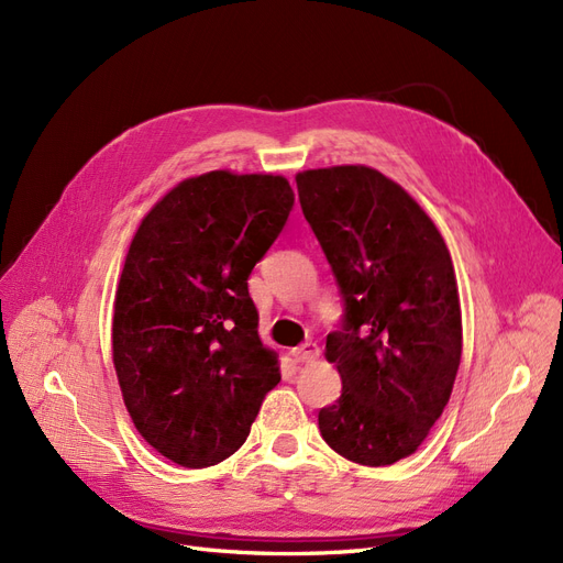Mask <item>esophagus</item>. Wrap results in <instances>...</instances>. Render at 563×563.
I'll list each match as a JSON object with an SVG mask.
<instances>
[{"label":"esophagus","instance_id":"esophagus-1","mask_svg":"<svg viewBox=\"0 0 563 563\" xmlns=\"http://www.w3.org/2000/svg\"><path fill=\"white\" fill-rule=\"evenodd\" d=\"M291 356L298 362V364H305V362H312L319 356V345L312 343V340H308V343H302L298 347L291 350Z\"/></svg>","mask_w":563,"mask_h":563}]
</instances>
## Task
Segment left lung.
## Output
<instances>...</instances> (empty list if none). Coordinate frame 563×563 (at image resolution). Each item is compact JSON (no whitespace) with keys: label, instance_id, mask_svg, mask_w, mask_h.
I'll list each match as a JSON object with an SVG mask.
<instances>
[{"label":"left lung","instance_id":"1","mask_svg":"<svg viewBox=\"0 0 563 563\" xmlns=\"http://www.w3.org/2000/svg\"><path fill=\"white\" fill-rule=\"evenodd\" d=\"M296 183L345 308L327 335L343 395L319 411V432L352 463L391 465L416 453L455 383L463 319L451 253L376 168H314Z\"/></svg>","mask_w":563,"mask_h":563}]
</instances>
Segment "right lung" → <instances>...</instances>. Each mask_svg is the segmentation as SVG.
I'll use <instances>...</instances> for the list:
<instances>
[{
	"instance_id": "right-lung-1",
	"label": "right lung",
	"mask_w": 563,
	"mask_h": 563,
	"mask_svg": "<svg viewBox=\"0 0 563 563\" xmlns=\"http://www.w3.org/2000/svg\"><path fill=\"white\" fill-rule=\"evenodd\" d=\"M294 201L282 176L211 172L176 185L133 236L112 360L135 430L176 465L223 463L282 380L258 338L249 275Z\"/></svg>"
}]
</instances>
